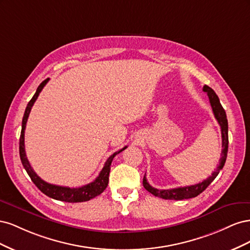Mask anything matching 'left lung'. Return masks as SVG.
I'll list each match as a JSON object with an SVG mask.
<instances>
[{
  "mask_svg": "<svg viewBox=\"0 0 250 250\" xmlns=\"http://www.w3.org/2000/svg\"><path fill=\"white\" fill-rule=\"evenodd\" d=\"M203 92H206L208 96L210 106L213 108L214 116L216 120L218 121L219 125L221 127V135H222V152L220 161H219V166L217 167L216 171L211 173V175L208 176L207 179H204L202 183H199L197 185L193 186H187V187H180L175 188H170V190H158L153 187H151L147 181L146 176L143 178V186L146 188L148 192H150L155 197H160L163 199H170V200H183V199H188L193 198L198 196L200 193H202L206 188L210 185L211 181H213L217 175L222 170L223 166L225 164L226 157H228V150H229V123H228V118H226V113L224 108L219 100L218 96L216 93L211 89L209 86L204 85L203 86ZM146 175V174H145Z\"/></svg>",
  "mask_w": 250,
  "mask_h": 250,
  "instance_id": "1",
  "label": "left lung"
}]
</instances>
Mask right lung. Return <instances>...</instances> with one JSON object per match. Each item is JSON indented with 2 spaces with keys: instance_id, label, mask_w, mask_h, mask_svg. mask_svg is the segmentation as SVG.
Instances as JSON below:
<instances>
[{
  "instance_id": "1",
  "label": "right lung",
  "mask_w": 250,
  "mask_h": 250,
  "mask_svg": "<svg viewBox=\"0 0 250 250\" xmlns=\"http://www.w3.org/2000/svg\"><path fill=\"white\" fill-rule=\"evenodd\" d=\"M49 81V78L46 80H43L40 86L37 87L36 92L34 96L32 97V99L29 101L24 117H22V122H21V137H20V157L22 166H24L25 170L27 171L28 175L31 178L33 181V184L40 188V190L44 194L49 196V197L60 200V201H64V202H83V201H88L90 199L95 198L96 196L100 195L105 188H106L108 185V177H109V172H110V165L117 154L120 152H122L123 150L127 148L125 146L121 150L117 151V152L113 153L108 157V160L105 163L103 169L101 170L99 176H98L93 183H90L88 185L82 186L79 188H69V187H62V186H56V185H51L46 183V181L42 180L37 174L34 172L31 166H30V163L28 161V158L26 156V151H25V128L27 124V120L29 117V113L31 111V108L33 106L34 102L36 101L37 97H39L40 93L42 92V89L43 86L47 84Z\"/></svg>"
}]
</instances>
